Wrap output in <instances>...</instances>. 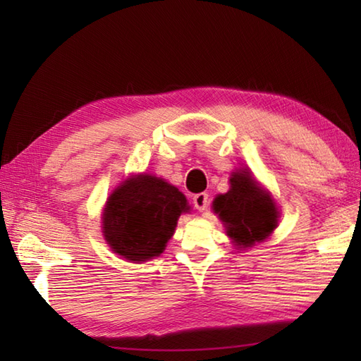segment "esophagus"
I'll return each mask as SVG.
<instances>
[{"label":"esophagus","mask_w":361,"mask_h":361,"mask_svg":"<svg viewBox=\"0 0 361 361\" xmlns=\"http://www.w3.org/2000/svg\"><path fill=\"white\" fill-rule=\"evenodd\" d=\"M192 204L199 212L207 210V207H209V194H207V192L194 194L192 195Z\"/></svg>","instance_id":"esophagus-1"}]
</instances>
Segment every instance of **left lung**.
Returning a JSON list of instances; mask_svg holds the SVG:
<instances>
[{
  "label": "left lung",
  "mask_w": 361,
  "mask_h": 361,
  "mask_svg": "<svg viewBox=\"0 0 361 361\" xmlns=\"http://www.w3.org/2000/svg\"><path fill=\"white\" fill-rule=\"evenodd\" d=\"M228 234L240 248L264 240L277 226L279 212L272 199L261 191L247 170L231 176V189L213 202Z\"/></svg>",
  "instance_id": "obj_1"
}]
</instances>
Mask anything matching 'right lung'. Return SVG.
I'll return each instance as SVG.
<instances>
[{
    "instance_id": "1",
    "label": "right lung",
    "mask_w": 361,
    "mask_h": 361,
    "mask_svg": "<svg viewBox=\"0 0 361 361\" xmlns=\"http://www.w3.org/2000/svg\"><path fill=\"white\" fill-rule=\"evenodd\" d=\"M188 210L185 195L164 180L151 175L129 178L108 199L103 234L114 253L146 261L166 250L176 221Z\"/></svg>"
}]
</instances>
